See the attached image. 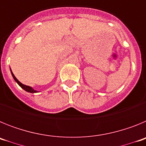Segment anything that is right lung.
Segmentation results:
<instances>
[{
	"label": "right lung",
	"mask_w": 146,
	"mask_h": 146,
	"mask_svg": "<svg viewBox=\"0 0 146 146\" xmlns=\"http://www.w3.org/2000/svg\"><path fill=\"white\" fill-rule=\"evenodd\" d=\"M11 75H12L13 78L15 79V80L16 81L17 83V84L19 85V86H20V87L24 89V90H25V91H27V92H29V93H32V94H34V93H37V92H38V91H37L34 90V89H33V88L31 87V86H25V85H24V84H23V83H21V82H20V81L18 80L17 79L16 77H15V76L14 75V74H13V73H12L11 70Z\"/></svg>",
	"instance_id": "obj_1"
}]
</instances>
